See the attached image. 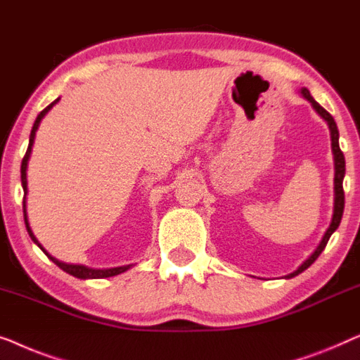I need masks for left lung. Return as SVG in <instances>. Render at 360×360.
<instances>
[{"label":"left lung","mask_w":360,"mask_h":360,"mask_svg":"<svg viewBox=\"0 0 360 360\" xmlns=\"http://www.w3.org/2000/svg\"><path fill=\"white\" fill-rule=\"evenodd\" d=\"M303 98H305L308 103L311 104V108L316 110V114L320 115V117L325 120L328 124V129H330V135H331V151H333V160H334V204H333V215H331V221H330V226H328L325 235H323L320 245L315 248V251L311 252L310 256L307 257L305 261L302 262L300 266L297 267L295 271L290 272V274H287L283 279H292V277H295L298 274H302L303 271L308 269L313 262L316 261V257L321 255V251L325 250L328 240H330L331 235L334 231L338 230L339 224H341V219H342V212H344V191H342V181H344V174H346V160H344V155L341 148H339V131H338V125L334 122L333 115L328 112L326 109H323L320 104L316 103L315 99H313V96L310 94V91L307 88H302L298 91Z\"/></svg>","instance_id":"left-lung-1"}]
</instances>
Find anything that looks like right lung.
Instances as JSON below:
<instances>
[{"instance_id": "add662e5", "label": "right lung", "mask_w": 360, "mask_h": 360, "mask_svg": "<svg viewBox=\"0 0 360 360\" xmlns=\"http://www.w3.org/2000/svg\"><path fill=\"white\" fill-rule=\"evenodd\" d=\"M60 101V98H57L53 101L52 104H49L47 108H45L42 112L37 115V119H35L34 122V127L30 130V136H29V146H27V151H26V156L22 158V165H21V184H22V189H24V200H22V209H24V221H26V229L27 233L30 236V240H32L35 245H37L40 250H42L45 255L49 256L50 261H53L55 264H57L60 269L67 272V274L73 276V277H78V279H105V277H112V276H119L122 274V272L129 271L130 267H134V264H127V266H119V267H109V269H94V267H88V266H83V264H68V262H63V261H58L57 257H53L50 252L45 250V248L40 245L37 238L32 233V229H30L29 225V217H27V205H26V197H27V165H29V160H30V153H32V146H34V141H35V131H37L40 122H42V119L47 115V112L50 109L53 108L55 104H57Z\"/></svg>"}]
</instances>
